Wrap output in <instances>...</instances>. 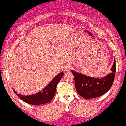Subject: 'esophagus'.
I'll list each match as a JSON object with an SVG mask.
<instances>
[{
	"label": "esophagus",
	"mask_w": 126,
	"mask_h": 126,
	"mask_svg": "<svg viewBox=\"0 0 126 126\" xmlns=\"http://www.w3.org/2000/svg\"><path fill=\"white\" fill-rule=\"evenodd\" d=\"M71 69V66L70 65H66L63 68V71L65 72H69Z\"/></svg>",
	"instance_id": "esophagus-1"
}]
</instances>
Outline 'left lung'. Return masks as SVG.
I'll list each match as a JSON object with an SVG mask.
<instances>
[{"label": "left lung", "mask_w": 126, "mask_h": 126, "mask_svg": "<svg viewBox=\"0 0 126 126\" xmlns=\"http://www.w3.org/2000/svg\"><path fill=\"white\" fill-rule=\"evenodd\" d=\"M111 72L102 78H94L71 71L74 77L77 92L85 99H91L103 95L110 89L114 79L116 60L111 67Z\"/></svg>", "instance_id": "1"}]
</instances>
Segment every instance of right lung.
Returning a JSON list of instances; mask_svg holds the SVG:
<instances>
[{"instance_id": "right-lung-1", "label": "right lung", "mask_w": 126, "mask_h": 126, "mask_svg": "<svg viewBox=\"0 0 126 126\" xmlns=\"http://www.w3.org/2000/svg\"><path fill=\"white\" fill-rule=\"evenodd\" d=\"M63 75V73L61 72L58 75L56 76L52 81L42 90V91H40L35 94L23 96L17 94L16 92L15 91H13L20 97V99L30 105H38L48 103L54 98L57 85L61 79Z\"/></svg>"}]
</instances>
